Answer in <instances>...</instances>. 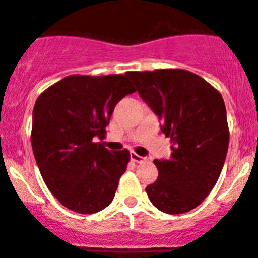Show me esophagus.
Listing matches in <instances>:
<instances>
[{
    "instance_id": "1",
    "label": "esophagus",
    "mask_w": 258,
    "mask_h": 258,
    "mask_svg": "<svg viewBox=\"0 0 258 258\" xmlns=\"http://www.w3.org/2000/svg\"><path fill=\"white\" fill-rule=\"evenodd\" d=\"M130 157H131L132 161H135V162H142V161H145V160H146L144 156H140V155H137L136 152H134V151L130 154Z\"/></svg>"
}]
</instances>
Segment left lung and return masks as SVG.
Wrapping results in <instances>:
<instances>
[{
    "instance_id": "8db88e82",
    "label": "left lung",
    "mask_w": 258,
    "mask_h": 258,
    "mask_svg": "<svg viewBox=\"0 0 258 258\" xmlns=\"http://www.w3.org/2000/svg\"><path fill=\"white\" fill-rule=\"evenodd\" d=\"M127 77L172 141L171 157L154 161L159 177L146 187L149 199L164 213H186L212 191L226 161L229 131L223 98L182 69L128 72Z\"/></svg>"
}]
</instances>
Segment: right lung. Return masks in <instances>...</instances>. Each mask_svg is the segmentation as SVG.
<instances>
[{
    "label": "right lung",
    "instance_id": "add662e5",
    "mask_svg": "<svg viewBox=\"0 0 258 258\" xmlns=\"http://www.w3.org/2000/svg\"><path fill=\"white\" fill-rule=\"evenodd\" d=\"M135 92L126 76H71L40 94L32 112L31 145L52 196L81 214L111 204L127 169V150L109 151L103 139L116 104Z\"/></svg>",
    "mask_w": 258,
    "mask_h": 258
}]
</instances>
